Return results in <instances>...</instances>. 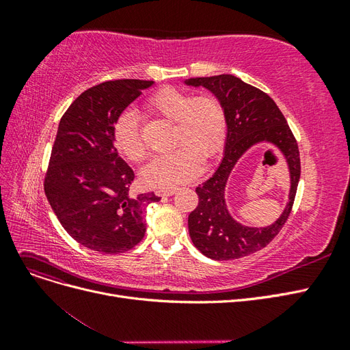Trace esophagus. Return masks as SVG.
<instances>
[{"instance_id":"esophagus-1","label":"esophagus","mask_w":350,"mask_h":350,"mask_svg":"<svg viewBox=\"0 0 350 350\" xmlns=\"http://www.w3.org/2000/svg\"><path fill=\"white\" fill-rule=\"evenodd\" d=\"M157 196L161 197H169V196H174L176 193V188H171V189H157Z\"/></svg>"}]
</instances>
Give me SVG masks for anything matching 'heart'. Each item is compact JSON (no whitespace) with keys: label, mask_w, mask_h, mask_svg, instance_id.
Returning <instances> with one entry per match:
<instances>
[{"label":"heart","mask_w":350,"mask_h":350,"mask_svg":"<svg viewBox=\"0 0 350 350\" xmlns=\"http://www.w3.org/2000/svg\"><path fill=\"white\" fill-rule=\"evenodd\" d=\"M146 109L174 121V146L167 154L156 156L142 171V181L150 188H169L189 181L201 172L203 159H213L225 143L226 112L215 94H189L163 88L146 100ZM113 144L131 162H142L147 149L133 111L122 112L113 125Z\"/></svg>","instance_id":"heart-1"}]
</instances>
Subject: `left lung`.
Masks as SVG:
<instances>
[{"instance_id":"1","label":"left lung","mask_w":350,"mask_h":350,"mask_svg":"<svg viewBox=\"0 0 350 350\" xmlns=\"http://www.w3.org/2000/svg\"><path fill=\"white\" fill-rule=\"evenodd\" d=\"M185 83L203 86L219 98L228 121L225 156L216 172L196 188L198 204L188 216L189 237L196 248L208 258L235 260L250 256L267 247L289 219L301 176L298 143L269 94L232 74L188 79ZM260 141L278 145L285 154L291 172V193L284 215L273 226L248 228L230 217L224 203V187L237 159Z\"/></svg>"}]
</instances>
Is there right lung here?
<instances>
[{"instance_id": "obj_1", "label": "right lung", "mask_w": 350, "mask_h": 350, "mask_svg": "<svg viewBox=\"0 0 350 350\" xmlns=\"http://www.w3.org/2000/svg\"><path fill=\"white\" fill-rule=\"evenodd\" d=\"M149 80H111L83 92L58 125L44 188L67 234L98 252L134 248L146 234L147 206L154 193L134 196L133 169L113 146L121 112L150 88Z\"/></svg>"}]
</instances>
